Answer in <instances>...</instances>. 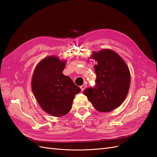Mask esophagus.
Listing matches in <instances>:
<instances>
[{"instance_id": "esophagus-1", "label": "esophagus", "mask_w": 157, "mask_h": 157, "mask_svg": "<svg viewBox=\"0 0 157 157\" xmlns=\"http://www.w3.org/2000/svg\"><path fill=\"white\" fill-rule=\"evenodd\" d=\"M86 85H85V84H83L81 86H80V89H81L82 91H84V90L86 89Z\"/></svg>"}]
</instances>
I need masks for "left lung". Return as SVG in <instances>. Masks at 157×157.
Instances as JSON below:
<instances>
[{
	"mask_svg": "<svg viewBox=\"0 0 157 157\" xmlns=\"http://www.w3.org/2000/svg\"><path fill=\"white\" fill-rule=\"evenodd\" d=\"M96 73V86L84 90V94L99 112H110L124 101L129 90L130 73L121 57L109 49L93 52Z\"/></svg>",
	"mask_w": 157,
	"mask_h": 157,
	"instance_id": "obj_1",
	"label": "left lung"
}]
</instances>
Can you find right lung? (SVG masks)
<instances>
[{"label":"right lung","instance_id":"right-lung-1","mask_svg":"<svg viewBox=\"0 0 157 157\" xmlns=\"http://www.w3.org/2000/svg\"><path fill=\"white\" fill-rule=\"evenodd\" d=\"M65 65L56 56L47 57L37 64L31 80L33 93L42 110L57 117L70 111L75 96L81 90L62 73Z\"/></svg>","mask_w":157,"mask_h":157}]
</instances>
